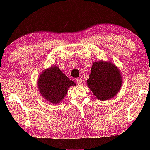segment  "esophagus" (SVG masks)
Here are the masks:
<instances>
[{"label":"esophagus","instance_id":"1","mask_svg":"<svg viewBox=\"0 0 150 150\" xmlns=\"http://www.w3.org/2000/svg\"><path fill=\"white\" fill-rule=\"evenodd\" d=\"M76 83L79 85L82 84V80L81 79H76Z\"/></svg>","mask_w":150,"mask_h":150}]
</instances>
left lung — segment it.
<instances>
[{"mask_svg":"<svg viewBox=\"0 0 150 150\" xmlns=\"http://www.w3.org/2000/svg\"><path fill=\"white\" fill-rule=\"evenodd\" d=\"M87 85L98 100L104 101L117 94L122 85V75L110 61H96L92 65Z\"/></svg>","mask_w":150,"mask_h":150,"instance_id":"left-lung-1","label":"left lung"}]
</instances>
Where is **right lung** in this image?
I'll return each mask as SVG.
<instances>
[{"instance_id": "1", "label": "right lung", "mask_w": 150, "mask_h": 150, "mask_svg": "<svg viewBox=\"0 0 150 150\" xmlns=\"http://www.w3.org/2000/svg\"><path fill=\"white\" fill-rule=\"evenodd\" d=\"M75 85L74 82L54 65L43 70L38 80L39 92L46 101L52 104L61 103L69 88Z\"/></svg>"}]
</instances>
